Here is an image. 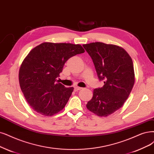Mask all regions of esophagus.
Here are the masks:
<instances>
[{"label": "esophagus", "mask_w": 154, "mask_h": 154, "mask_svg": "<svg viewBox=\"0 0 154 154\" xmlns=\"http://www.w3.org/2000/svg\"><path fill=\"white\" fill-rule=\"evenodd\" d=\"M82 88H80V87H75V88H74V89H75V91H78L82 89Z\"/></svg>", "instance_id": "34e87169"}]
</instances>
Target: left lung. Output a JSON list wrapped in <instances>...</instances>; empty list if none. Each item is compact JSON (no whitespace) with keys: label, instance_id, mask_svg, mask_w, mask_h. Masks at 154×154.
Instances as JSON below:
<instances>
[{"label":"left lung","instance_id":"1","mask_svg":"<svg viewBox=\"0 0 154 154\" xmlns=\"http://www.w3.org/2000/svg\"><path fill=\"white\" fill-rule=\"evenodd\" d=\"M91 58L103 86L94 89L87 109L100 117H107L125 103L134 84L131 58L123 48L113 44L92 42L82 45Z\"/></svg>","mask_w":154,"mask_h":154}]
</instances>
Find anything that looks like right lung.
<instances>
[{"instance_id": "1", "label": "right lung", "mask_w": 154, "mask_h": 154, "mask_svg": "<svg viewBox=\"0 0 154 154\" xmlns=\"http://www.w3.org/2000/svg\"><path fill=\"white\" fill-rule=\"evenodd\" d=\"M84 51L79 44L51 42H44L30 51L20 68L19 82L34 111L52 116L63 109L73 88H65L56 79L68 59Z\"/></svg>"}]
</instances>
